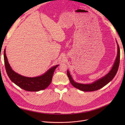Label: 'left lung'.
<instances>
[{
    "mask_svg": "<svg viewBox=\"0 0 125 125\" xmlns=\"http://www.w3.org/2000/svg\"><path fill=\"white\" fill-rule=\"evenodd\" d=\"M116 43L117 45V56L112 68H111V70L109 71V73L107 74L102 77L101 78H99V79L95 81L92 83L84 84V83H78L74 82V80H73V78H72L69 71L67 70V76L68 77V78L71 84L73 85L74 87L79 89L80 90L84 91V92H91V91H95L103 88L107 83H108L112 81L114 77L115 76V75L117 73V71L118 70V68H119V64H120V50L119 45L118 44L117 41H116Z\"/></svg>",
    "mask_w": 125,
    "mask_h": 125,
    "instance_id": "obj_1",
    "label": "left lung"
}]
</instances>
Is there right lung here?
<instances>
[{
	"label": "right lung",
	"instance_id": "add662e5",
	"mask_svg": "<svg viewBox=\"0 0 125 125\" xmlns=\"http://www.w3.org/2000/svg\"><path fill=\"white\" fill-rule=\"evenodd\" d=\"M4 60L6 73L11 82L22 89L30 92H37L47 88L52 82L56 68L59 66L57 65L52 67L40 76L29 77L19 74L12 69L6 56L5 49L4 51Z\"/></svg>",
	"mask_w": 125,
	"mask_h": 125
}]
</instances>
